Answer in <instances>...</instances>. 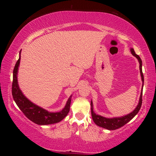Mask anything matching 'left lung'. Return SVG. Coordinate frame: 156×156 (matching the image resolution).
I'll list each match as a JSON object with an SVG mask.
<instances>
[{
    "label": "left lung",
    "mask_w": 156,
    "mask_h": 156,
    "mask_svg": "<svg viewBox=\"0 0 156 156\" xmlns=\"http://www.w3.org/2000/svg\"><path fill=\"white\" fill-rule=\"evenodd\" d=\"M131 54L133 55L134 56L137 58V59L138 60V62L140 63V75L142 78V83H144V76L143 73H142V60L138 55L136 54V52L134 51L133 48H131ZM144 84H142V87H143ZM142 91L140 94V100L138 105H137V107L135 109H134L133 112L129 113L128 115H126L125 116H122V117H118V118H107L103 116L97 115L94 113V109H93V103H92V100L91 102V116L92 119H93L94 122L96 123V125L101 126L102 128L107 129L108 130H115V129H119L122 127L126 123L129 122L132 118H133L134 116H135L137 113L140 109V107L142 106Z\"/></svg>",
    "instance_id": "left-lung-1"
}]
</instances>
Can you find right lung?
Listing matches in <instances>:
<instances>
[{
	"label": "right lung",
	"instance_id": "obj_1",
	"mask_svg": "<svg viewBox=\"0 0 156 156\" xmlns=\"http://www.w3.org/2000/svg\"><path fill=\"white\" fill-rule=\"evenodd\" d=\"M20 60V55L13 71V82H12V96L17 106L22 111L28 119L33 122L39 125H51L59 122L67 115L70 109L71 97L68 99L64 109L61 112L51 113L48 111L43 109L38 105L34 104L26 98L18 87L17 73Z\"/></svg>",
	"mask_w": 156,
	"mask_h": 156
}]
</instances>
